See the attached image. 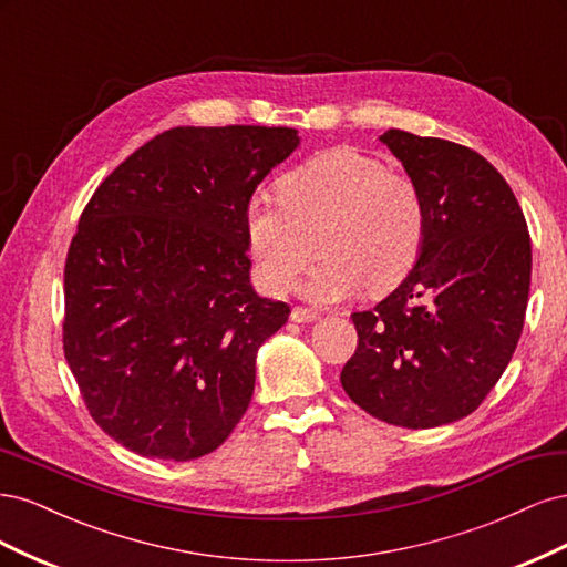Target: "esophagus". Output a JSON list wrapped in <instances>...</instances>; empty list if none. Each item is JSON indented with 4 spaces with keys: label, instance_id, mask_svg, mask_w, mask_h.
Listing matches in <instances>:
<instances>
[{
    "label": "esophagus",
    "instance_id": "esophagus-1",
    "mask_svg": "<svg viewBox=\"0 0 567 567\" xmlns=\"http://www.w3.org/2000/svg\"><path fill=\"white\" fill-rule=\"evenodd\" d=\"M290 319L298 321V323H310V321L319 319V312L310 310V307H296V310L290 312Z\"/></svg>",
    "mask_w": 567,
    "mask_h": 567
}]
</instances>
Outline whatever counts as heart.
I'll list each match as a JSON object with an SVG mask.
<instances>
[{
  "label": "heart",
  "mask_w": 567,
  "mask_h": 567,
  "mask_svg": "<svg viewBox=\"0 0 567 567\" xmlns=\"http://www.w3.org/2000/svg\"><path fill=\"white\" fill-rule=\"evenodd\" d=\"M279 200L246 210V241L269 293H286L319 265L302 293L315 302L350 298L369 284L390 290L414 269L425 241V203L414 179L354 148H331L279 179Z\"/></svg>",
  "instance_id": "b5f03b06"
}]
</instances>
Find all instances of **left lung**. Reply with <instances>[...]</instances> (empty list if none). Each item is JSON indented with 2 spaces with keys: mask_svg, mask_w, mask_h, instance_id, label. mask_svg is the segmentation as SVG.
Returning a JSON list of instances; mask_svg holds the SVG:
<instances>
[{
  "mask_svg": "<svg viewBox=\"0 0 567 567\" xmlns=\"http://www.w3.org/2000/svg\"><path fill=\"white\" fill-rule=\"evenodd\" d=\"M425 203V241L406 279L354 312L340 383L367 414L402 427L454 423L483 404L523 333L532 246L506 179L480 153L388 130Z\"/></svg>",
  "mask_w": 567,
  "mask_h": 567,
  "instance_id": "obj_1",
  "label": "left lung"
}]
</instances>
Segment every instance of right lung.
Masks as SVG:
<instances>
[{
	"label": "right lung",
	"mask_w": 567,
	"mask_h": 567,
	"mask_svg": "<svg viewBox=\"0 0 567 567\" xmlns=\"http://www.w3.org/2000/svg\"><path fill=\"white\" fill-rule=\"evenodd\" d=\"M298 130L173 127L101 182L65 257L63 352L96 425L130 452H215L290 307L250 286L246 210Z\"/></svg>",
	"instance_id": "1"
}]
</instances>
